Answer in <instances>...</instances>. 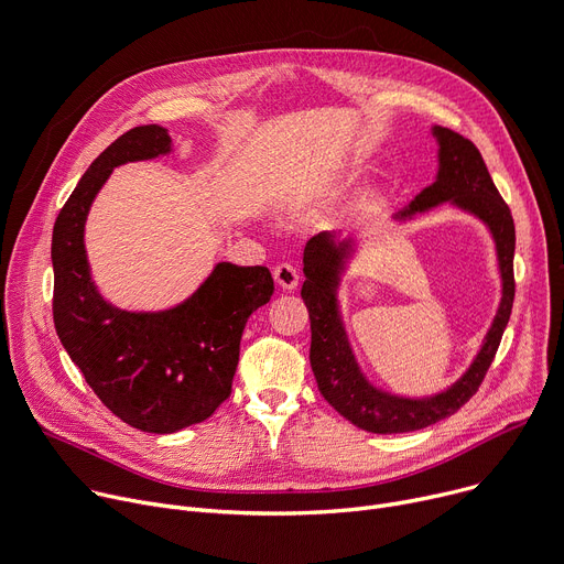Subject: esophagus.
Masks as SVG:
<instances>
[{"instance_id": "esophagus-1", "label": "esophagus", "mask_w": 564, "mask_h": 564, "mask_svg": "<svg viewBox=\"0 0 564 564\" xmlns=\"http://www.w3.org/2000/svg\"><path fill=\"white\" fill-rule=\"evenodd\" d=\"M274 281L283 288V290H294L299 283V270L292 263H279L274 268Z\"/></svg>"}]
</instances>
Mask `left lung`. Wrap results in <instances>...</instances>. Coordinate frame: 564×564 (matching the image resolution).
<instances>
[{
    "mask_svg": "<svg viewBox=\"0 0 564 564\" xmlns=\"http://www.w3.org/2000/svg\"><path fill=\"white\" fill-rule=\"evenodd\" d=\"M434 137L441 145L436 182L423 188L395 218H412L414 214L427 212L441 202L456 204V207L475 214L488 225L497 245L501 272L499 311L481 350L477 352L475 362L464 373V378L438 395L419 400L391 395L376 389L355 362L337 308L339 272L352 253V240H335V234L322 231L308 240L303 251L305 283L301 288V296L311 315V367L317 378V387L346 421L373 434L423 430L458 412L484 382L495 360L503 328L510 319V311H513L516 225L508 204L501 199L484 164L481 152L470 139L441 126L434 128Z\"/></svg>",
    "mask_w": 564,
    "mask_h": 564,
    "instance_id": "obj_1",
    "label": "left lung"
}]
</instances>
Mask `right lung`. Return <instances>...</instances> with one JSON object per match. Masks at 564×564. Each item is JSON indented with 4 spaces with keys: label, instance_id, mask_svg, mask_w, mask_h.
Returning a JSON list of instances; mask_svg holds the SVG:
<instances>
[{
    "label": "right lung",
    "instance_id": "add662e5",
    "mask_svg": "<svg viewBox=\"0 0 564 564\" xmlns=\"http://www.w3.org/2000/svg\"><path fill=\"white\" fill-rule=\"evenodd\" d=\"M166 128L123 132L91 162L61 209L54 261V324L72 362L115 416L173 434L207 421L229 398L249 315L274 292L268 268L218 263L184 303L164 313H128L98 294L85 256V220L112 169L166 155Z\"/></svg>",
    "mask_w": 564,
    "mask_h": 564
}]
</instances>
